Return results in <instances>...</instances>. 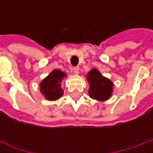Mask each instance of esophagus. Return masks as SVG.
Segmentation results:
<instances>
[{
    "label": "esophagus",
    "instance_id": "esophagus-1",
    "mask_svg": "<svg viewBox=\"0 0 153 153\" xmlns=\"http://www.w3.org/2000/svg\"><path fill=\"white\" fill-rule=\"evenodd\" d=\"M73 70H74V73L75 74H79V68L78 66L74 67Z\"/></svg>",
    "mask_w": 153,
    "mask_h": 153
}]
</instances>
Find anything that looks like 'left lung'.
I'll list each match as a JSON object with an SVG mask.
<instances>
[{"instance_id": "8db88e82", "label": "left lung", "mask_w": 153, "mask_h": 153, "mask_svg": "<svg viewBox=\"0 0 153 153\" xmlns=\"http://www.w3.org/2000/svg\"><path fill=\"white\" fill-rule=\"evenodd\" d=\"M89 84L88 94L93 99L105 102L112 96L114 83L109 79L104 77L97 69L93 68L86 75Z\"/></svg>"}]
</instances>
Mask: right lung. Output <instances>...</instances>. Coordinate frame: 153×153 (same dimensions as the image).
Masks as SVG:
<instances>
[{"label": "right lung", "instance_id": "1", "mask_svg": "<svg viewBox=\"0 0 153 153\" xmlns=\"http://www.w3.org/2000/svg\"><path fill=\"white\" fill-rule=\"evenodd\" d=\"M67 74L62 70L55 69L42 80L39 84L41 93L48 101H56L63 96L64 90L61 88V83Z\"/></svg>", "mask_w": 153, "mask_h": 153}]
</instances>
